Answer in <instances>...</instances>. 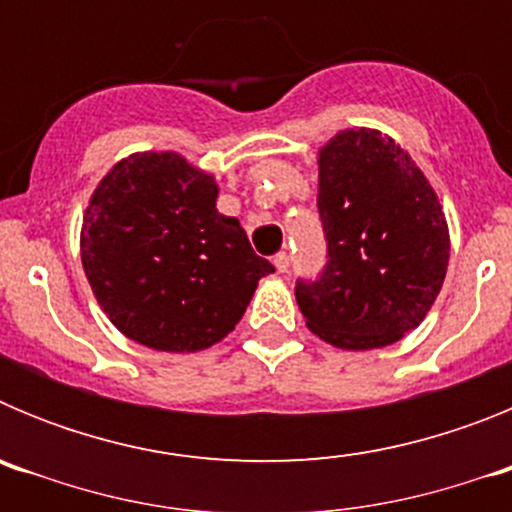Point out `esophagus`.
<instances>
[{
	"instance_id": "obj_1",
	"label": "esophagus",
	"mask_w": 512,
	"mask_h": 512,
	"mask_svg": "<svg viewBox=\"0 0 512 512\" xmlns=\"http://www.w3.org/2000/svg\"><path fill=\"white\" fill-rule=\"evenodd\" d=\"M274 266H277L279 274H284V271L289 269V253L287 251H279L277 256H274Z\"/></svg>"
}]
</instances>
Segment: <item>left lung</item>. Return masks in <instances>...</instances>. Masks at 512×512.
Wrapping results in <instances>:
<instances>
[{
    "label": "left lung",
    "mask_w": 512,
    "mask_h": 512,
    "mask_svg": "<svg viewBox=\"0 0 512 512\" xmlns=\"http://www.w3.org/2000/svg\"><path fill=\"white\" fill-rule=\"evenodd\" d=\"M328 264L297 284L307 328L343 351L392 346L418 328L449 269V223L436 189L382 130L346 128L318 151Z\"/></svg>",
    "instance_id": "8db88e82"
}]
</instances>
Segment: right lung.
Returning a JSON list of instances; mask_svg holds the SVG:
<instances>
[{"label":"right lung","mask_w":512,"mask_h":512,"mask_svg":"<svg viewBox=\"0 0 512 512\" xmlns=\"http://www.w3.org/2000/svg\"><path fill=\"white\" fill-rule=\"evenodd\" d=\"M217 192L215 176L176 151L130 153L99 179L81 220V266L125 338L166 354L205 351L274 271L217 210Z\"/></svg>","instance_id":"right-lung-1"}]
</instances>
